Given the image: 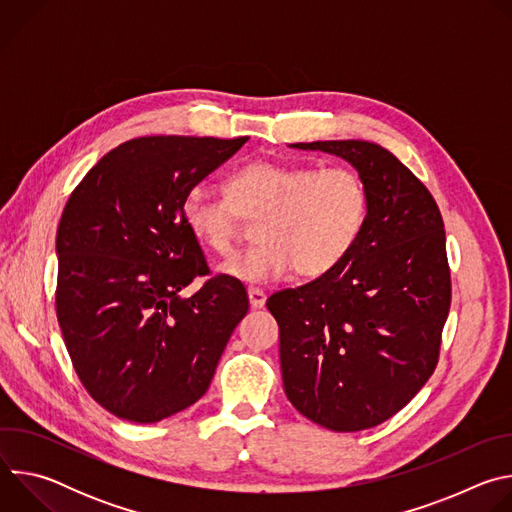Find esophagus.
Masks as SVG:
<instances>
[{
    "mask_svg": "<svg viewBox=\"0 0 512 512\" xmlns=\"http://www.w3.org/2000/svg\"><path fill=\"white\" fill-rule=\"evenodd\" d=\"M247 294H249V304H251L253 310H259V308L265 306L267 296H265L263 289H259V287H249Z\"/></svg>",
    "mask_w": 512,
    "mask_h": 512,
    "instance_id": "1",
    "label": "esophagus"
}]
</instances>
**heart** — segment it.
Masks as SVG:
<instances>
[{
    "mask_svg": "<svg viewBox=\"0 0 512 512\" xmlns=\"http://www.w3.org/2000/svg\"><path fill=\"white\" fill-rule=\"evenodd\" d=\"M182 223L204 251L231 255L241 218L259 221V245L221 265V273L249 285L285 279L291 271L320 277L356 245L369 216V192L348 168L257 160L235 170L227 196L190 188Z\"/></svg>",
    "mask_w": 512,
    "mask_h": 512,
    "instance_id": "obj_1",
    "label": "heart"
}]
</instances>
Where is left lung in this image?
Masks as SVG:
<instances>
[{
	"instance_id": "1",
	"label": "left lung",
	"mask_w": 512,
	"mask_h": 512,
	"mask_svg": "<svg viewBox=\"0 0 512 512\" xmlns=\"http://www.w3.org/2000/svg\"><path fill=\"white\" fill-rule=\"evenodd\" d=\"M289 148L348 162L367 186L369 216L340 265L267 300L283 389L326 429H369L401 411L437 364L452 300L444 221L429 190L379 143Z\"/></svg>"
}]
</instances>
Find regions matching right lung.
I'll return each instance as SVG.
<instances>
[{
	"mask_svg": "<svg viewBox=\"0 0 512 512\" xmlns=\"http://www.w3.org/2000/svg\"><path fill=\"white\" fill-rule=\"evenodd\" d=\"M249 137L154 135L121 143L70 194L56 233V314L89 395L119 419L156 423L196 403L249 310L245 287L208 279L182 198Z\"/></svg>",
	"mask_w": 512,
	"mask_h": 512,
	"instance_id": "add662e5",
	"label": "right lung"
}]
</instances>
